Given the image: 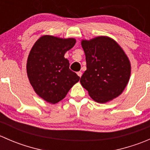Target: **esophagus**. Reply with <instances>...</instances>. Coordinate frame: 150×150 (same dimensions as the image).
I'll return each instance as SVG.
<instances>
[{
    "label": "esophagus",
    "instance_id": "34e87169",
    "mask_svg": "<svg viewBox=\"0 0 150 150\" xmlns=\"http://www.w3.org/2000/svg\"><path fill=\"white\" fill-rule=\"evenodd\" d=\"M77 74H78V75L80 77V78H81V76H82V72H77Z\"/></svg>",
    "mask_w": 150,
    "mask_h": 150
}]
</instances>
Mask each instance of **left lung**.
<instances>
[{
    "label": "left lung",
    "instance_id": "8db88e82",
    "mask_svg": "<svg viewBox=\"0 0 150 150\" xmlns=\"http://www.w3.org/2000/svg\"><path fill=\"white\" fill-rule=\"evenodd\" d=\"M86 70L81 83L95 102L106 103L122 93L131 75V64L118 43L106 36L81 42Z\"/></svg>",
    "mask_w": 150,
    "mask_h": 150
}]
</instances>
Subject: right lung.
I'll return each instance as SVG.
<instances>
[{
    "label": "right lung",
    "mask_w": 150,
    "mask_h": 150,
    "mask_svg": "<svg viewBox=\"0 0 150 150\" xmlns=\"http://www.w3.org/2000/svg\"><path fill=\"white\" fill-rule=\"evenodd\" d=\"M74 38L43 35L35 43L29 54L27 73L30 84L40 97L51 104L62 100L80 80L69 69L64 54L75 44Z\"/></svg>",
    "instance_id": "add662e5"
}]
</instances>
